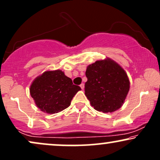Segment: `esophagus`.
<instances>
[{
	"mask_svg": "<svg viewBox=\"0 0 160 160\" xmlns=\"http://www.w3.org/2000/svg\"><path fill=\"white\" fill-rule=\"evenodd\" d=\"M80 88H81L82 89H84V84H83V83H81V84H80Z\"/></svg>",
	"mask_w": 160,
	"mask_h": 160,
	"instance_id": "obj_1",
	"label": "esophagus"
}]
</instances>
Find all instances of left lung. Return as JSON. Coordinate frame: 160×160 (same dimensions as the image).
<instances>
[{"mask_svg":"<svg viewBox=\"0 0 160 160\" xmlns=\"http://www.w3.org/2000/svg\"><path fill=\"white\" fill-rule=\"evenodd\" d=\"M85 95L92 107L103 113L120 109L129 91L128 75L115 61L107 58L86 68Z\"/></svg>","mask_w":160,"mask_h":160,"instance_id":"obj_1","label":"left lung"}]
</instances>
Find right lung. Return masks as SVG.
Returning a JSON list of instances; mask_svg holds the SVG:
<instances>
[{
	"label": "right lung",
	"instance_id": "right-lung-1",
	"mask_svg": "<svg viewBox=\"0 0 160 160\" xmlns=\"http://www.w3.org/2000/svg\"><path fill=\"white\" fill-rule=\"evenodd\" d=\"M81 90L61 70L47 71L31 84L30 94L41 111L56 113L69 107L73 97Z\"/></svg>",
	"mask_w": 160,
	"mask_h": 160
}]
</instances>
